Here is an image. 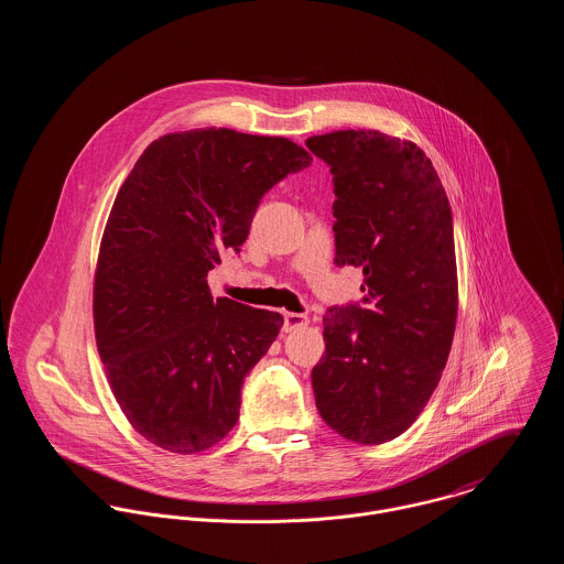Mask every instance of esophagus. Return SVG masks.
<instances>
[{
    "label": "esophagus",
    "instance_id": "1",
    "mask_svg": "<svg viewBox=\"0 0 564 564\" xmlns=\"http://www.w3.org/2000/svg\"><path fill=\"white\" fill-rule=\"evenodd\" d=\"M308 325V317L306 315H300V313H284V325L282 329L284 332H295L300 327Z\"/></svg>",
    "mask_w": 564,
    "mask_h": 564
}]
</instances>
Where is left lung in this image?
Instances as JSON below:
<instances>
[{"label":"left lung","mask_w":564,"mask_h":564,"mask_svg":"<svg viewBox=\"0 0 564 564\" xmlns=\"http://www.w3.org/2000/svg\"><path fill=\"white\" fill-rule=\"evenodd\" d=\"M334 175L338 267H360L362 306L329 308L313 369L323 421L380 445L421 414L445 369L458 315L454 224L445 188L412 141L338 130L306 141Z\"/></svg>","instance_id":"8db88e82"}]
</instances>
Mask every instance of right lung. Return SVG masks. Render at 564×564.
<instances>
[{
  "label": "right lung",
  "instance_id": "right-lung-1",
  "mask_svg": "<svg viewBox=\"0 0 564 564\" xmlns=\"http://www.w3.org/2000/svg\"><path fill=\"white\" fill-rule=\"evenodd\" d=\"M311 162L284 137L199 128L154 141L119 188L95 271V340L126 419L162 449L197 454L237 425L242 380L284 319L213 300L206 278L241 251L262 195Z\"/></svg>",
  "mask_w": 564,
  "mask_h": 564
}]
</instances>
